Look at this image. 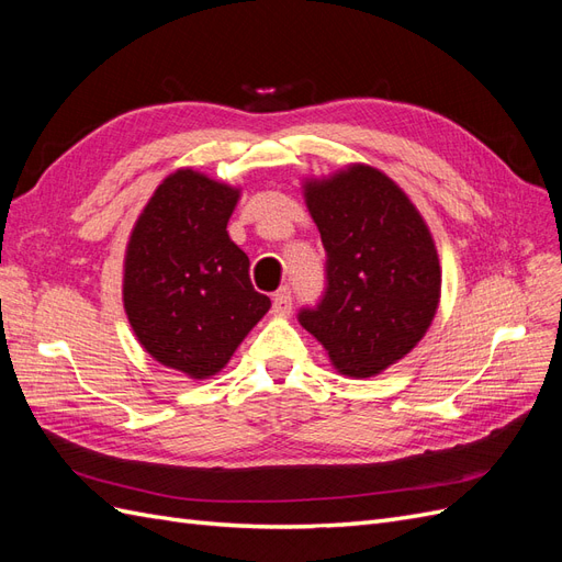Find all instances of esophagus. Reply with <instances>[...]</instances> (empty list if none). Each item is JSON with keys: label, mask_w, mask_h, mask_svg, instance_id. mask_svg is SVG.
I'll return each instance as SVG.
<instances>
[{"label": "esophagus", "mask_w": 562, "mask_h": 562, "mask_svg": "<svg viewBox=\"0 0 562 562\" xmlns=\"http://www.w3.org/2000/svg\"><path fill=\"white\" fill-rule=\"evenodd\" d=\"M271 312H274V316H288L293 312V297L288 288H279L274 297H271Z\"/></svg>", "instance_id": "34e87169"}]
</instances>
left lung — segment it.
<instances>
[{
	"instance_id": "obj_1",
	"label": "left lung",
	"mask_w": 562,
	"mask_h": 562,
	"mask_svg": "<svg viewBox=\"0 0 562 562\" xmlns=\"http://www.w3.org/2000/svg\"><path fill=\"white\" fill-rule=\"evenodd\" d=\"M304 203L328 252V288L300 323L345 378H375L427 335L440 302L429 225L380 168L349 164L304 178Z\"/></svg>"
}]
</instances>
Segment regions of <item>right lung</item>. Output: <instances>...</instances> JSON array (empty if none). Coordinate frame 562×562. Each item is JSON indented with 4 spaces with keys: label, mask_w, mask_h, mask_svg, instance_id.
I'll return each mask as SVG.
<instances>
[{
    "label": "right lung",
    "mask_w": 562,
    "mask_h": 562,
    "mask_svg": "<svg viewBox=\"0 0 562 562\" xmlns=\"http://www.w3.org/2000/svg\"><path fill=\"white\" fill-rule=\"evenodd\" d=\"M241 187L194 168L166 176L131 229L122 300L140 347L190 380L223 370L271 302L227 223Z\"/></svg>",
    "instance_id": "add662e5"
}]
</instances>
